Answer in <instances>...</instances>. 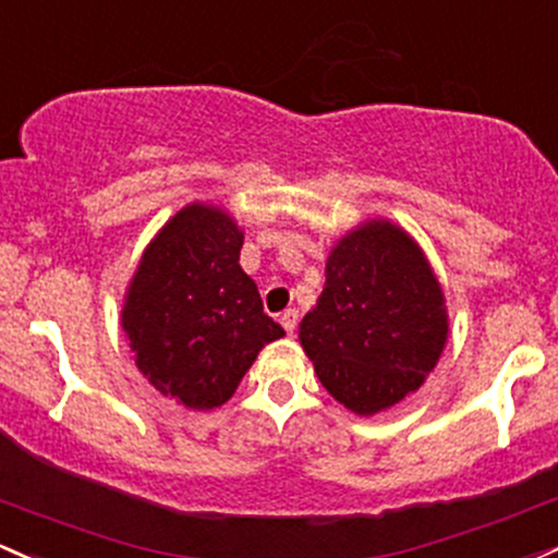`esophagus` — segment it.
Listing matches in <instances>:
<instances>
[{"label":"esophagus","mask_w":558,"mask_h":558,"mask_svg":"<svg viewBox=\"0 0 558 558\" xmlns=\"http://www.w3.org/2000/svg\"><path fill=\"white\" fill-rule=\"evenodd\" d=\"M296 323H299V310H286L283 315H280V326L286 328V333H293V330H296Z\"/></svg>","instance_id":"1"}]
</instances>
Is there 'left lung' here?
Returning <instances> with one entry per match:
<instances>
[{
    "instance_id": "1",
    "label": "left lung",
    "mask_w": 558,
    "mask_h": 558,
    "mask_svg": "<svg viewBox=\"0 0 558 558\" xmlns=\"http://www.w3.org/2000/svg\"><path fill=\"white\" fill-rule=\"evenodd\" d=\"M299 341L323 387L357 415L405 400L448 341L442 286L418 243L387 219L347 232Z\"/></svg>"
}]
</instances>
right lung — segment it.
<instances>
[{
  "label": "right lung",
  "instance_id": "add662e5",
  "mask_svg": "<svg viewBox=\"0 0 558 558\" xmlns=\"http://www.w3.org/2000/svg\"><path fill=\"white\" fill-rule=\"evenodd\" d=\"M241 246L228 211L190 204L153 238L126 291L121 328L134 363L185 408L225 405L262 347L286 336L238 265Z\"/></svg>",
  "mask_w": 558,
  "mask_h": 558
}]
</instances>
